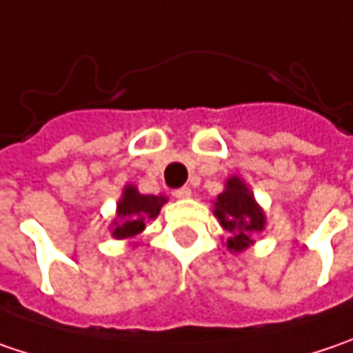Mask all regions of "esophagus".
<instances>
[{"label":"esophagus","mask_w":353,"mask_h":353,"mask_svg":"<svg viewBox=\"0 0 353 353\" xmlns=\"http://www.w3.org/2000/svg\"><path fill=\"white\" fill-rule=\"evenodd\" d=\"M172 194H174V197H177V199H188V197L192 196V190H190V188H179V190H174Z\"/></svg>","instance_id":"34e87169"}]
</instances>
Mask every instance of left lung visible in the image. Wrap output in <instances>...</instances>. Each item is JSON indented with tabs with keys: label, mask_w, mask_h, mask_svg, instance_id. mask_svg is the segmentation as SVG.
I'll use <instances>...</instances> for the list:
<instances>
[{
	"label": "left lung",
	"mask_w": 353,
	"mask_h": 353,
	"mask_svg": "<svg viewBox=\"0 0 353 353\" xmlns=\"http://www.w3.org/2000/svg\"><path fill=\"white\" fill-rule=\"evenodd\" d=\"M214 216L225 230V248L234 254L245 252L254 245V234L265 230V212L254 197V192L239 176H230L223 183V192L214 201Z\"/></svg>",
	"instance_id": "1"
}]
</instances>
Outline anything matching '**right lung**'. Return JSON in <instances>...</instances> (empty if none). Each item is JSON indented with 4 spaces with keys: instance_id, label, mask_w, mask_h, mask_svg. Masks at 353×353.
<instances>
[{
    "instance_id": "1",
    "label": "right lung",
    "mask_w": 353,
    "mask_h": 353,
    "mask_svg": "<svg viewBox=\"0 0 353 353\" xmlns=\"http://www.w3.org/2000/svg\"><path fill=\"white\" fill-rule=\"evenodd\" d=\"M165 203L168 197L163 194L159 196L139 194L134 183L123 185L121 197L117 199L115 218L110 223L112 238L130 241L135 236H139L145 230V223L150 219H156Z\"/></svg>"
}]
</instances>
